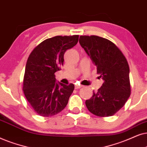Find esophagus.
<instances>
[{
  "label": "esophagus",
  "instance_id": "obj_1",
  "mask_svg": "<svg viewBox=\"0 0 147 147\" xmlns=\"http://www.w3.org/2000/svg\"><path fill=\"white\" fill-rule=\"evenodd\" d=\"M83 87V85H75V89H80Z\"/></svg>",
  "mask_w": 147,
  "mask_h": 147
}]
</instances>
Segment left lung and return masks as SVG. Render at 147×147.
Segmentation results:
<instances>
[{"instance_id": "1", "label": "left lung", "mask_w": 147, "mask_h": 147, "mask_svg": "<svg viewBox=\"0 0 147 147\" xmlns=\"http://www.w3.org/2000/svg\"><path fill=\"white\" fill-rule=\"evenodd\" d=\"M79 43L96 66L104 83L86 100L88 110L95 116L114 115L130 95V68L126 58L116 45L97 36H81Z\"/></svg>"}]
</instances>
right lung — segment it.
<instances>
[{
	"label": "right lung",
	"instance_id": "add662e5",
	"mask_svg": "<svg viewBox=\"0 0 147 147\" xmlns=\"http://www.w3.org/2000/svg\"><path fill=\"white\" fill-rule=\"evenodd\" d=\"M79 36H58L43 41L31 52L25 66L23 90L34 110L43 117L60 113L75 89L56 83L54 73L63 65L64 54L77 44Z\"/></svg>",
	"mask_w": 147,
	"mask_h": 147
}]
</instances>
